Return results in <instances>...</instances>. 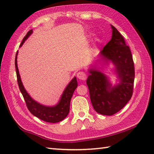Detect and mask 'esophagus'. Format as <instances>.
I'll use <instances>...</instances> for the list:
<instances>
[{
	"label": "esophagus",
	"mask_w": 154,
	"mask_h": 154,
	"mask_svg": "<svg viewBox=\"0 0 154 154\" xmlns=\"http://www.w3.org/2000/svg\"><path fill=\"white\" fill-rule=\"evenodd\" d=\"M77 77L79 79L82 81H85L87 79V75L83 71H79L77 73Z\"/></svg>",
	"instance_id": "1"
}]
</instances>
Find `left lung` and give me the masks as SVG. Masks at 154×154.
I'll return each mask as SVG.
<instances>
[{
    "label": "left lung",
    "instance_id": "obj_1",
    "mask_svg": "<svg viewBox=\"0 0 154 154\" xmlns=\"http://www.w3.org/2000/svg\"><path fill=\"white\" fill-rule=\"evenodd\" d=\"M112 35L100 51L102 60L111 61L115 65L120 83L112 86L100 71L92 69L87 79L90 99L96 112L111 116L119 112L131 99L133 94L135 71L132 55L124 37L111 25Z\"/></svg>",
    "mask_w": 154,
    "mask_h": 154
}]
</instances>
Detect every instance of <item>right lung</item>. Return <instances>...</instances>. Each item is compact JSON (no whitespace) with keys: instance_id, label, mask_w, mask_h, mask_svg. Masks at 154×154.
<instances>
[{"instance_id":"add662e5","label":"right lung","mask_w":154,"mask_h":154,"mask_svg":"<svg viewBox=\"0 0 154 154\" xmlns=\"http://www.w3.org/2000/svg\"><path fill=\"white\" fill-rule=\"evenodd\" d=\"M32 33V30L28 32L26 35H25V37L23 38L20 47L22 46L25 40L30 36V35ZM17 54L18 51L16 52L15 57V67L16 71V76H17V81L20 91V92L22 94L23 97H24L26 102V104L29 111L33 115L38 117V119L47 122L56 123L63 120L68 115L69 112L71 97L73 96L74 91L76 89L77 87L76 77H74L71 80V82L69 83L67 87L65 88L63 94L61 95L60 102H59L57 105L54 106H44L42 104L35 102L34 100L32 99L26 92V91L25 90L24 86H23L17 66V60H16L17 59Z\"/></svg>"}]
</instances>
